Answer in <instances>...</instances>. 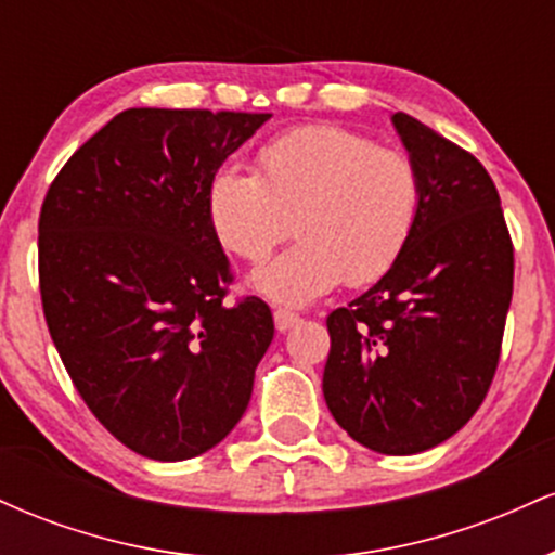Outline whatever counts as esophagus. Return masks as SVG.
Instances as JSON below:
<instances>
[{
    "instance_id": "1",
    "label": "esophagus",
    "mask_w": 555,
    "mask_h": 555,
    "mask_svg": "<svg viewBox=\"0 0 555 555\" xmlns=\"http://www.w3.org/2000/svg\"><path fill=\"white\" fill-rule=\"evenodd\" d=\"M273 323H276V331H289V328H295L297 323H299V315L297 313H292V310H282L279 308L276 313H273Z\"/></svg>"
}]
</instances>
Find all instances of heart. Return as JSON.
I'll list each match as a JSON object with an SVG mask.
<instances>
[{
	"label": "heart",
	"instance_id": "b5f03b06",
	"mask_svg": "<svg viewBox=\"0 0 555 555\" xmlns=\"http://www.w3.org/2000/svg\"><path fill=\"white\" fill-rule=\"evenodd\" d=\"M258 175L221 167L206 190L214 237L247 263H263L289 234L297 242L250 279L282 305H308L347 284L380 279L401 258L423 214L415 158L339 125H308L258 151Z\"/></svg>",
	"mask_w": 555,
	"mask_h": 555
}]
</instances>
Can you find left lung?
Listing matches in <instances>:
<instances>
[{
    "label": "left lung",
    "instance_id": "obj_1",
    "mask_svg": "<svg viewBox=\"0 0 555 555\" xmlns=\"http://www.w3.org/2000/svg\"><path fill=\"white\" fill-rule=\"evenodd\" d=\"M423 175V214L397 263L326 318L323 397L354 441L420 454L467 425L493 384L514 292V245L469 151L393 114Z\"/></svg>",
    "mask_w": 555,
    "mask_h": 555
}]
</instances>
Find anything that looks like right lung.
I'll use <instances>...</instances> for the list:
<instances>
[{"label":"right lung","instance_id":"add662e5","mask_svg":"<svg viewBox=\"0 0 555 555\" xmlns=\"http://www.w3.org/2000/svg\"><path fill=\"white\" fill-rule=\"evenodd\" d=\"M271 114L127 109L80 145L41 206L38 284L75 388L117 441L158 462L224 441L273 339L206 214L227 156Z\"/></svg>","mask_w":555,"mask_h":555}]
</instances>
